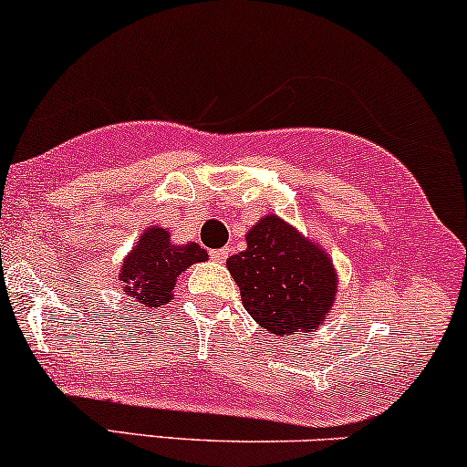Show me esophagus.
I'll list each match as a JSON object with an SVG mask.
<instances>
[{
  "label": "esophagus",
  "mask_w": 467,
  "mask_h": 467,
  "mask_svg": "<svg viewBox=\"0 0 467 467\" xmlns=\"http://www.w3.org/2000/svg\"><path fill=\"white\" fill-rule=\"evenodd\" d=\"M211 258L217 263H223L228 258V250L226 247H222V250H211Z\"/></svg>",
  "instance_id": "esophagus-1"
}]
</instances>
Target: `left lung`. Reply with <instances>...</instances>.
I'll use <instances>...</instances> for the list:
<instances>
[{
	"label": "left lung",
	"mask_w": 467,
	"mask_h": 467,
	"mask_svg": "<svg viewBox=\"0 0 467 467\" xmlns=\"http://www.w3.org/2000/svg\"><path fill=\"white\" fill-rule=\"evenodd\" d=\"M247 247L226 261L244 308L275 336H310L336 299V269L327 252L277 215L245 234Z\"/></svg>",
	"instance_id": "left-lung-1"
}]
</instances>
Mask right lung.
I'll return each instance as SVG.
<instances>
[{
  "label": "right lung",
  "mask_w": 467,
  "mask_h": 467,
  "mask_svg": "<svg viewBox=\"0 0 467 467\" xmlns=\"http://www.w3.org/2000/svg\"><path fill=\"white\" fill-rule=\"evenodd\" d=\"M206 250L198 244H170L168 228H146L138 245L122 261L120 280L125 293L144 304V308H159L172 299L176 277L193 263H204Z\"/></svg>",
  "instance_id": "add662e5"
}]
</instances>
